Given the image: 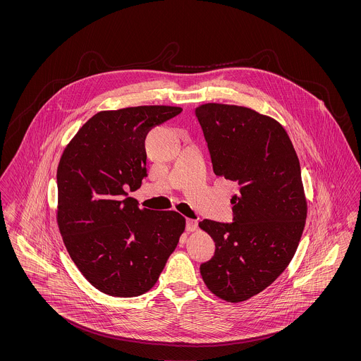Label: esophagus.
Returning <instances> with one entry per match:
<instances>
[{
  "instance_id": "34e87169",
  "label": "esophagus",
  "mask_w": 361,
  "mask_h": 361,
  "mask_svg": "<svg viewBox=\"0 0 361 361\" xmlns=\"http://www.w3.org/2000/svg\"><path fill=\"white\" fill-rule=\"evenodd\" d=\"M197 221L196 219H187V231H195L197 230Z\"/></svg>"
}]
</instances>
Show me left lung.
<instances>
[{
  "label": "left lung",
  "instance_id": "1",
  "mask_svg": "<svg viewBox=\"0 0 361 361\" xmlns=\"http://www.w3.org/2000/svg\"><path fill=\"white\" fill-rule=\"evenodd\" d=\"M195 115L214 173L238 185L234 222L199 224L215 242L200 274L209 291L237 303L271 286L298 249L307 216L300 164L286 130L269 116L215 103Z\"/></svg>",
  "mask_w": 361,
  "mask_h": 361
}]
</instances>
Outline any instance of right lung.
Returning a JSON list of instances; mask_svg holds the SVG:
<instances>
[{"instance_id": "obj_1", "label": "right lung", "mask_w": 361, "mask_h": 361, "mask_svg": "<svg viewBox=\"0 0 361 361\" xmlns=\"http://www.w3.org/2000/svg\"><path fill=\"white\" fill-rule=\"evenodd\" d=\"M181 111L142 105L99 112L61 157L59 231L80 272L106 295L149 291L185 230L178 212L142 209L126 192L137 190L147 176V133Z\"/></svg>"}]
</instances>
